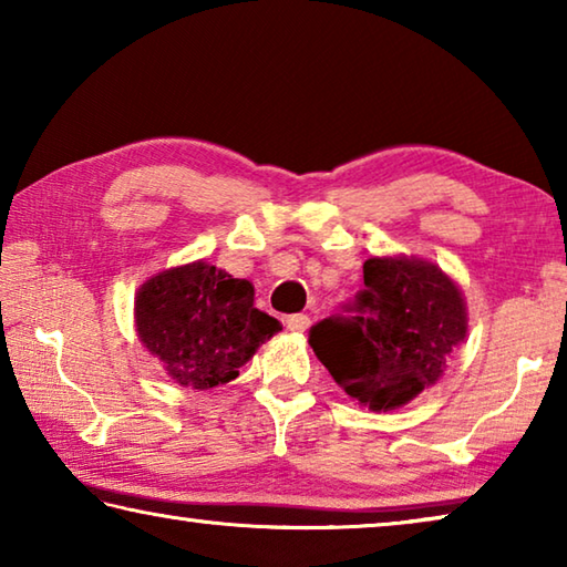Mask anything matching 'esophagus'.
<instances>
[{"label":"esophagus","mask_w":567,"mask_h":567,"mask_svg":"<svg viewBox=\"0 0 567 567\" xmlns=\"http://www.w3.org/2000/svg\"><path fill=\"white\" fill-rule=\"evenodd\" d=\"M285 324L290 332H305L310 328V318H307V315H290V318L285 320Z\"/></svg>","instance_id":"34e87169"}]
</instances>
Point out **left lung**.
Here are the masks:
<instances>
[{"instance_id": "obj_1", "label": "left lung", "mask_w": 567, "mask_h": 567, "mask_svg": "<svg viewBox=\"0 0 567 567\" xmlns=\"http://www.w3.org/2000/svg\"><path fill=\"white\" fill-rule=\"evenodd\" d=\"M352 320H322L310 344L332 380L358 405H408L445 375L467 338L465 295L435 262L408 255L370 257Z\"/></svg>"}]
</instances>
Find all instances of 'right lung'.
Returning <instances> with one entry per match:
<instances>
[{
  "label": "right lung",
  "instance_id": "add662e5",
  "mask_svg": "<svg viewBox=\"0 0 567 567\" xmlns=\"http://www.w3.org/2000/svg\"><path fill=\"white\" fill-rule=\"evenodd\" d=\"M134 330L177 385L209 390L235 380L282 324L257 310L252 282L195 260L140 285Z\"/></svg>",
  "mask_w": 567,
  "mask_h": 567
}]
</instances>
